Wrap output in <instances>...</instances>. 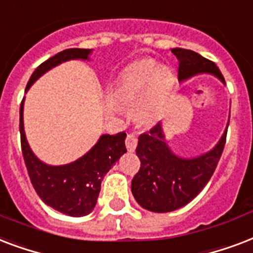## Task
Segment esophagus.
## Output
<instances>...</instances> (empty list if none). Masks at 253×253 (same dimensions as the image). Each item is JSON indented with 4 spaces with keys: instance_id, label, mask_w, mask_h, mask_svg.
Here are the masks:
<instances>
[{
    "instance_id": "esophagus-1",
    "label": "esophagus",
    "mask_w": 253,
    "mask_h": 253,
    "mask_svg": "<svg viewBox=\"0 0 253 253\" xmlns=\"http://www.w3.org/2000/svg\"><path fill=\"white\" fill-rule=\"evenodd\" d=\"M125 145L129 152H133L137 146V136L134 133H128V136L125 138Z\"/></svg>"
}]
</instances>
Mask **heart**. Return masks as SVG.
<instances>
[{
	"label": "heart",
	"mask_w": 253,
	"mask_h": 253,
	"mask_svg": "<svg viewBox=\"0 0 253 253\" xmlns=\"http://www.w3.org/2000/svg\"><path fill=\"white\" fill-rule=\"evenodd\" d=\"M173 84L174 76L169 68H157L156 62L150 59L138 60L124 72L117 88V99L130 105L146 93L145 99L137 107L136 116L142 124H152Z\"/></svg>",
	"instance_id": "b5f03b06"
}]
</instances>
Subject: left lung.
Returning <instances> with one entry per match:
<instances>
[{"label":"left lung","instance_id":"1","mask_svg":"<svg viewBox=\"0 0 253 253\" xmlns=\"http://www.w3.org/2000/svg\"><path fill=\"white\" fill-rule=\"evenodd\" d=\"M171 52L179 62L178 79L181 82L197 74H211L224 83L214 62L185 48H173ZM227 128L212 150L195 158L175 156L165 142L160 123L140 134L136 154L141 166L132 179V194L137 203L153 212H169L193 201L218 166L226 145Z\"/></svg>","mask_w":253,"mask_h":253}]
</instances>
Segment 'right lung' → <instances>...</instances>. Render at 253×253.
<instances>
[{
    "instance_id": "1",
    "label": "right lung",
    "mask_w": 253,
    "mask_h": 253,
    "mask_svg": "<svg viewBox=\"0 0 253 253\" xmlns=\"http://www.w3.org/2000/svg\"><path fill=\"white\" fill-rule=\"evenodd\" d=\"M89 48H68L58 52L37 67L26 85H30L50 68L70 59H88ZM21 148L30 181L47 206L70 216H84L96 206L104 175L124 153L126 133L103 134L97 144L83 157L68 165L50 166L39 161L27 144L23 129V100L19 108Z\"/></svg>"
}]
</instances>
